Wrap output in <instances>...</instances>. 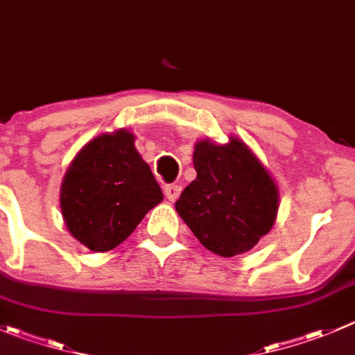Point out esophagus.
Returning <instances> with one entry per match:
<instances>
[{
	"label": "esophagus",
	"mask_w": 355,
	"mask_h": 355,
	"mask_svg": "<svg viewBox=\"0 0 355 355\" xmlns=\"http://www.w3.org/2000/svg\"><path fill=\"white\" fill-rule=\"evenodd\" d=\"M180 192H182V187H180V185H177V184H170V185H166V187H164V194H166V198L170 199L171 202L177 201L178 196H180Z\"/></svg>",
	"instance_id": "34e87169"
}]
</instances>
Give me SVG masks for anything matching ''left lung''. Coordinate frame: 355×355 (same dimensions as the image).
Masks as SVG:
<instances>
[{
    "label": "left lung",
    "instance_id": "1",
    "mask_svg": "<svg viewBox=\"0 0 355 355\" xmlns=\"http://www.w3.org/2000/svg\"><path fill=\"white\" fill-rule=\"evenodd\" d=\"M196 180L178 201V215L199 243L220 257L250 251L272 229L279 191L258 157L236 137L223 146L194 147Z\"/></svg>",
    "mask_w": 355,
    "mask_h": 355
}]
</instances>
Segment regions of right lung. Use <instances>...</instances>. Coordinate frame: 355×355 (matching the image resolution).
Masks as SVG:
<instances>
[{"label": "right lung", "mask_w": 355, "mask_h": 355, "mask_svg": "<svg viewBox=\"0 0 355 355\" xmlns=\"http://www.w3.org/2000/svg\"><path fill=\"white\" fill-rule=\"evenodd\" d=\"M163 201L149 164L126 130L104 133L72 159L60 187V209L72 237L92 251L121 244Z\"/></svg>", "instance_id": "right-lung-1"}]
</instances>
